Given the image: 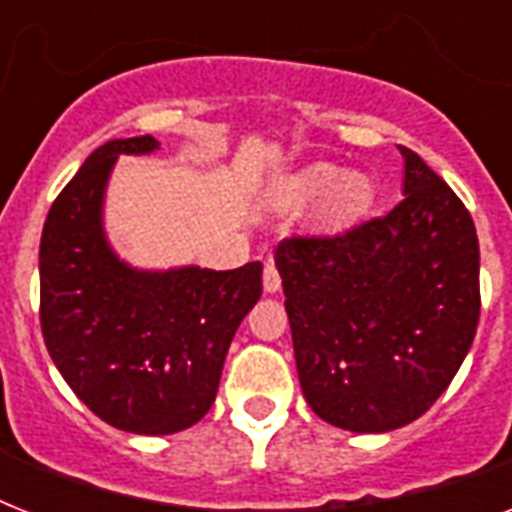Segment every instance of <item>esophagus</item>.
I'll list each match as a JSON object with an SVG mask.
<instances>
[{"label": "esophagus", "instance_id": "1", "mask_svg": "<svg viewBox=\"0 0 512 512\" xmlns=\"http://www.w3.org/2000/svg\"><path fill=\"white\" fill-rule=\"evenodd\" d=\"M263 287L265 292H279L281 289V276H279V268H276V263L273 260H268L265 263V271H263Z\"/></svg>", "mask_w": 512, "mask_h": 512}]
</instances>
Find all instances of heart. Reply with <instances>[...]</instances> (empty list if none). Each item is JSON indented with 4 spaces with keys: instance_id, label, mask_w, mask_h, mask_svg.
<instances>
[{
    "instance_id": "heart-1",
    "label": "heart",
    "mask_w": 512,
    "mask_h": 512,
    "mask_svg": "<svg viewBox=\"0 0 512 512\" xmlns=\"http://www.w3.org/2000/svg\"><path fill=\"white\" fill-rule=\"evenodd\" d=\"M319 199L316 220L324 228H345L369 204L372 185L361 172H337L335 164L319 162L305 167L289 180V199L295 204Z\"/></svg>"
}]
</instances>
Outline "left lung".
<instances>
[{
	"mask_svg": "<svg viewBox=\"0 0 512 512\" xmlns=\"http://www.w3.org/2000/svg\"><path fill=\"white\" fill-rule=\"evenodd\" d=\"M398 151L404 199L388 215L276 247L305 401L353 433H388L428 412L481 313L473 217L420 156Z\"/></svg>",
	"mask_w": 512,
	"mask_h": 512,
	"instance_id": "obj_1",
	"label": "left lung"
}]
</instances>
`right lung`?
Instances as JSON below:
<instances>
[{
	"label": "right lung",
	"mask_w": 512,
	"mask_h": 512,
	"mask_svg": "<svg viewBox=\"0 0 512 512\" xmlns=\"http://www.w3.org/2000/svg\"><path fill=\"white\" fill-rule=\"evenodd\" d=\"M151 135L108 140L52 201L39 244L44 345L79 401L140 436L185 430L215 404L225 353L263 295V263L236 271H140L103 231L116 159L151 154Z\"/></svg>",
	"instance_id": "1"
}]
</instances>
